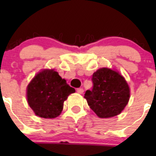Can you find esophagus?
Listing matches in <instances>:
<instances>
[{
    "mask_svg": "<svg viewBox=\"0 0 156 156\" xmlns=\"http://www.w3.org/2000/svg\"><path fill=\"white\" fill-rule=\"evenodd\" d=\"M77 92L80 94H82L84 93V90H83V88H78V89H77Z\"/></svg>",
    "mask_w": 156,
    "mask_h": 156,
    "instance_id": "obj_1",
    "label": "esophagus"
}]
</instances>
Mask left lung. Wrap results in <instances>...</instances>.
I'll list each match as a JSON object with an SVG mask.
<instances>
[{
  "label": "left lung",
  "instance_id": "8db88e82",
  "mask_svg": "<svg viewBox=\"0 0 156 156\" xmlns=\"http://www.w3.org/2000/svg\"><path fill=\"white\" fill-rule=\"evenodd\" d=\"M92 81L93 89L84 94L90 108L101 119L120 114L130 98V88L125 78L112 69L101 68L93 74Z\"/></svg>",
  "mask_w": 156,
  "mask_h": 156
}]
</instances>
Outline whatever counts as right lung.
<instances>
[{"instance_id": "obj_1", "label": "right lung", "mask_w": 156, "mask_h": 156, "mask_svg": "<svg viewBox=\"0 0 156 156\" xmlns=\"http://www.w3.org/2000/svg\"><path fill=\"white\" fill-rule=\"evenodd\" d=\"M75 92L54 69H44L28 85V103L36 115L54 119L61 114L69 95Z\"/></svg>"}]
</instances>
